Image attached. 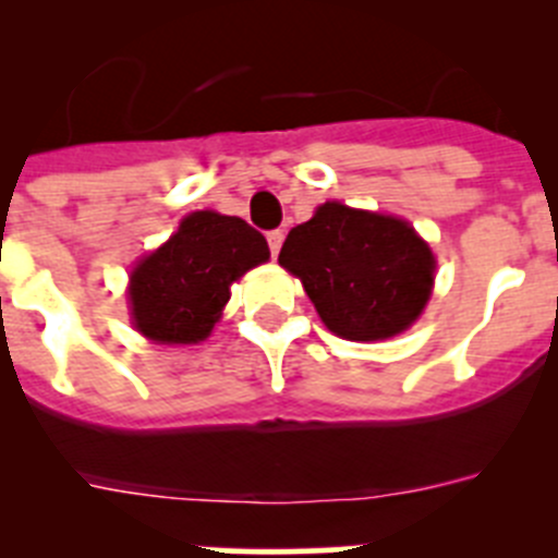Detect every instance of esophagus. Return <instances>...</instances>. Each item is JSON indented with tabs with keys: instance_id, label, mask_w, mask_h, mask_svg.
I'll return each mask as SVG.
<instances>
[{
	"instance_id": "obj_1",
	"label": "esophagus",
	"mask_w": 558,
	"mask_h": 558,
	"mask_svg": "<svg viewBox=\"0 0 558 558\" xmlns=\"http://www.w3.org/2000/svg\"><path fill=\"white\" fill-rule=\"evenodd\" d=\"M282 240H284V234L279 229L276 231H268V245H270V254H279V248H282Z\"/></svg>"
}]
</instances>
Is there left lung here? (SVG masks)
<instances>
[{
  "label": "left lung",
  "instance_id": "left-lung-1",
  "mask_svg": "<svg viewBox=\"0 0 558 558\" xmlns=\"http://www.w3.org/2000/svg\"><path fill=\"white\" fill-rule=\"evenodd\" d=\"M279 265L299 276L322 322L347 340L402 332L430 299L433 254L405 220L318 206L290 229Z\"/></svg>",
  "mask_w": 558,
  "mask_h": 558
}]
</instances>
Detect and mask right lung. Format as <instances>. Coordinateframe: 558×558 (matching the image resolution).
<instances>
[{
	"label": "right lung",
	"instance_id": "obj_1",
	"mask_svg": "<svg viewBox=\"0 0 558 558\" xmlns=\"http://www.w3.org/2000/svg\"><path fill=\"white\" fill-rule=\"evenodd\" d=\"M270 256L243 218L195 211L131 274L136 329L159 343H198L229 302V284Z\"/></svg>",
	"mask_w": 558,
	"mask_h": 558
}]
</instances>
